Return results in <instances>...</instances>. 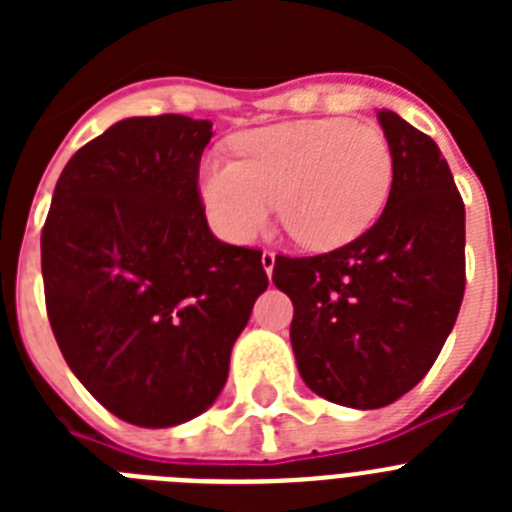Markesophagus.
Segmentation results:
<instances>
[{
    "label": "esophagus",
    "instance_id": "esophagus-1",
    "mask_svg": "<svg viewBox=\"0 0 512 512\" xmlns=\"http://www.w3.org/2000/svg\"><path fill=\"white\" fill-rule=\"evenodd\" d=\"M274 261H277V259H274V253H271V251L261 253V264H264V271L269 274V277H271V271H274Z\"/></svg>",
    "mask_w": 512,
    "mask_h": 512
}]
</instances>
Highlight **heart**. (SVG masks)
Here are the masks:
<instances>
[{"label":"heart","mask_w":512,"mask_h":512,"mask_svg":"<svg viewBox=\"0 0 512 512\" xmlns=\"http://www.w3.org/2000/svg\"><path fill=\"white\" fill-rule=\"evenodd\" d=\"M395 158L372 122L297 120L235 140V161H207L200 194L212 225L233 243L253 241L274 205L284 230L312 251L354 241L390 197Z\"/></svg>","instance_id":"obj_1"}]
</instances>
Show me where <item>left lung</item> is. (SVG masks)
<instances>
[{"instance_id":"left-lung-1","label":"left lung","mask_w":512,"mask_h":512,"mask_svg":"<svg viewBox=\"0 0 512 512\" xmlns=\"http://www.w3.org/2000/svg\"><path fill=\"white\" fill-rule=\"evenodd\" d=\"M395 176L384 212L346 246L277 256L274 284L295 305L297 369L315 395L384 408L428 374L464 300V202L433 138L379 110Z\"/></svg>"}]
</instances>
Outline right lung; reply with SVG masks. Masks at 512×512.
Wrapping results in <instances>:
<instances>
[{
    "mask_svg": "<svg viewBox=\"0 0 512 512\" xmlns=\"http://www.w3.org/2000/svg\"><path fill=\"white\" fill-rule=\"evenodd\" d=\"M210 120L128 117L71 156L40 235L63 359L140 428L205 413L269 287L259 248L217 241L200 197Z\"/></svg>",
    "mask_w": 512,
    "mask_h": 512,
    "instance_id": "right-lung-1",
    "label": "right lung"
}]
</instances>
